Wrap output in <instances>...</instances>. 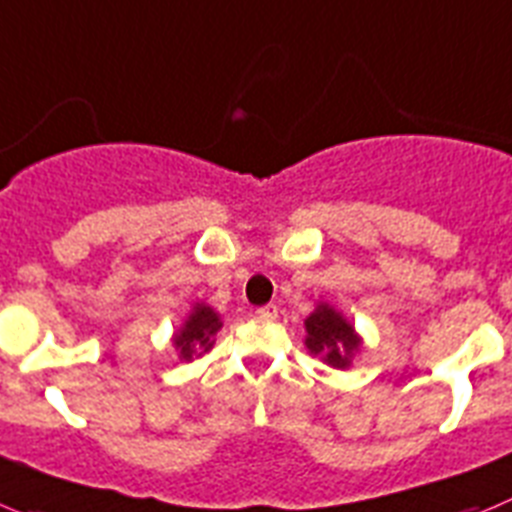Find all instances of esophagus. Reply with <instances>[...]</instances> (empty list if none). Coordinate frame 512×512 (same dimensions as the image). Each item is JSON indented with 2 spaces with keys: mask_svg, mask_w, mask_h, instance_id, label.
Wrapping results in <instances>:
<instances>
[{
  "mask_svg": "<svg viewBox=\"0 0 512 512\" xmlns=\"http://www.w3.org/2000/svg\"><path fill=\"white\" fill-rule=\"evenodd\" d=\"M255 313H257V319H262V321L278 319V308H275L273 303H267V306H260Z\"/></svg>",
  "mask_w": 512,
  "mask_h": 512,
  "instance_id": "1",
  "label": "esophagus"
}]
</instances>
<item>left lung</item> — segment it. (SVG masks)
<instances>
[{
	"label": "left lung",
	"instance_id": "1",
	"mask_svg": "<svg viewBox=\"0 0 512 512\" xmlns=\"http://www.w3.org/2000/svg\"><path fill=\"white\" fill-rule=\"evenodd\" d=\"M306 331V347L313 354H321L331 367H342V370L349 367V357L359 347V336L354 334V326L342 319L334 308H316L306 319Z\"/></svg>",
	"mask_w": 512,
	"mask_h": 512
}]
</instances>
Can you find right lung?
Returning <instances> with one entry per match:
<instances>
[{"label": "right lung", "instance_id": "right-lung-1", "mask_svg": "<svg viewBox=\"0 0 512 512\" xmlns=\"http://www.w3.org/2000/svg\"><path fill=\"white\" fill-rule=\"evenodd\" d=\"M219 329H222V321H219V316L214 313V308L201 306L199 303V306L193 308L191 316H188L186 324H183V329L173 336V344H176V349L181 352L183 359H191L193 354H196V349L209 352L211 344H214L211 342V336Z\"/></svg>", "mask_w": 512, "mask_h": 512}]
</instances>
